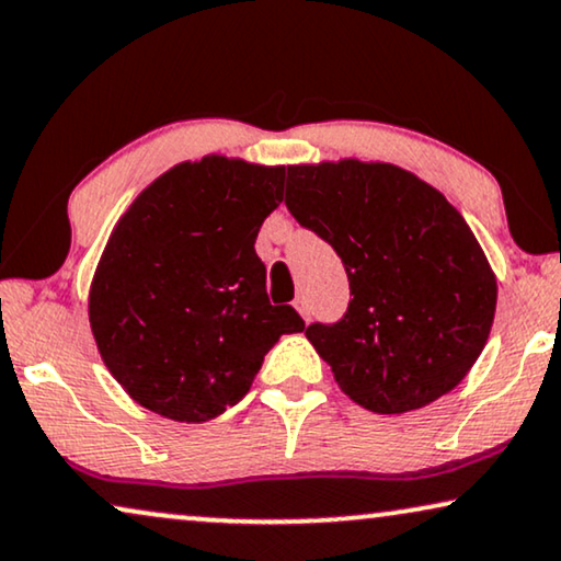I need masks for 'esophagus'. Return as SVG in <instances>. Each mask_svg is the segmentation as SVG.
<instances>
[{"mask_svg": "<svg viewBox=\"0 0 561 561\" xmlns=\"http://www.w3.org/2000/svg\"><path fill=\"white\" fill-rule=\"evenodd\" d=\"M294 306H296V311H298V313H301V317H304L306 321H309V317H311V313H309V304H306V298H304V296H298V298H296V301H294Z\"/></svg>", "mask_w": 561, "mask_h": 561, "instance_id": "obj_1", "label": "esophagus"}]
</instances>
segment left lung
I'll return each instance as SVG.
<instances>
[{
	"label": "left lung",
	"instance_id": "8db88e82",
	"mask_svg": "<svg viewBox=\"0 0 561 561\" xmlns=\"http://www.w3.org/2000/svg\"><path fill=\"white\" fill-rule=\"evenodd\" d=\"M286 206L347 271L344 319L306 329L342 393L405 413L455 390L490 336L497 278L447 196L401 165L342 158L288 165Z\"/></svg>",
	"mask_w": 561,
	"mask_h": 561
}]
</instances>
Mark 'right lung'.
Returning <instances> with one entry per match:
<instances>
[{
    "label": "right lung",
    "mask_w": 561,
    "mask_h": 561,
    "mask_svg": "<svg viewBox=\"0 0 561 561\" xmlns=\"http://www.w3.org/2000/svg\"><path fill=\"white\" fill-rule=\"evenodd\" d=\"M283 165L204 156L142 188L91 278L89 324L106 370L158 416L204 424L242 401L280 334L255 240L283 202Z\"/></svg>",
    "instance_id": "right-lung-1"
}]
</instances>
